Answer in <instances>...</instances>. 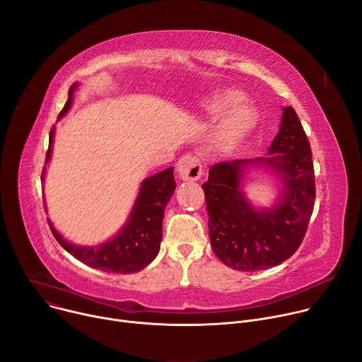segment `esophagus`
Listing matches in <instances>:
<instances>
[{
    "instance_id": "1",
    "label": "esophagus",
    "mask_w": 362,
    "mask_h": 362,
    "mask_svg": "<svg viewBox=\"0 0 362 362\" xmlns=\"http://www.w3.org/2000/svg\"><path fill=\"white\" fill-rule=\"evenodd\" d=\"M203 165L199 159L194 155H184L180 158L177 164V174L178 178L182 181H197L202 177Z\"/></svg>"
}]
</instances>
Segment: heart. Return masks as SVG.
<instances>
[{"label": "heart", "mask_w": 362, "mask_h": 362, "mask_svg": "<svg viewBox=\"0 0 362 362\" xmlns=\"http://www.w3.org/2000/svg\"><path fill=\"white\" fill-rule=\"evenodd\" d=\"M242 100L243 95L240 92L223 89L209 100V110L216 117L228 115L230 129L234 134H242L252 125L255 119L253 109L246 103H240Z\"/></svg>", "instance_id": "obj_1"}]
</instances>
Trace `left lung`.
<instances>
[{
	"label": "left lung",
	"instance_id": "obj_1",
	"mask_svg": "<svg viewBox=\"0 0 362 362\" xmlns=\"http://www.w3.org/2000/svg\"><path fill=\"white\" fill-rule=\"evenodd\" d=\"M249 168H263L281 180L272 208H256L247 198L243 181ZM203 189L211 247L226 266L256 272L289 259L302 243L315 204L312 152L295 109L284 107L266 156L213 165Z\"/></svg>",
	"mask_w": 362,
	"mask_h": 362
}]
</instances>
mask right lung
I'll return each instance as SVG.
<instances>
[{
    "label": "right lung",
    "instance_id": "add662e5",
    "mask_svg": "<svg viewBox=\"0 0 362 362\" xmlns=\"http://www.w3.org/2000/svg\"><path fill=\"white\" fill-rule=\"evenodd\" d=\"M77 83L69 89V99L60 112L57 120H60L70 109L73 96L77 89ZM56 127L50 131L49 149L46 153V165L52 158L53 141ZM46 167L43 168L42 181L45 182ZM175 191L174 168H167L152 177L145 178L141 182L139 192L135 204L128 216L127 223L117 230V233L106 242L98 246H80L73 245L53 227L49 221L50 230L60 246L70 253L74 259L82 263L112 273H136L145 269L159 253L160 242H163V218L164 210L170 203L171 195ZM46 209V204H45ZM47 210V209H46Z\"/></svg>",
    "mask_w": 362,
    "mask_h": 362
}]
</instances>
